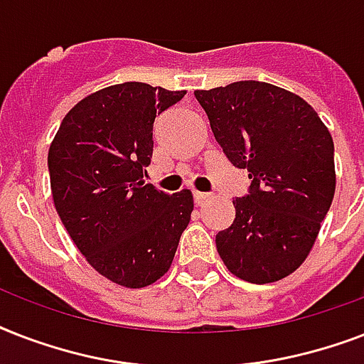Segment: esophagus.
I'll use <instances>...</instances> for the list:
<instances>
[{
	"mask_svg": "<svg viewBox=\"0 0 364 364\" xmlns=\"http://www.w3.org/2000/svg\"><path fill=\"white\" fill-rule=\"evenodd\" d=\"M193 196H194V202H196V204H198V205H202V204H204V202H208V200L211 198V194L198 193V191H196V193H194Z\"/></svg>",
	"mask_w": 364,
	"mask_h": 364,
	"instance_id": "esophagus-1",
	"label": "esophagus"
}]
</instances>
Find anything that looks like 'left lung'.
Wrapping results in <instances>:
<instances>
[{
  "label": "left lung",
  "mask_w": 364,
  "mask_h": 364,
  "mask_svg": "<svg viewBox=\"0 0 364 364\" xmlns=\"http://www.w3.org/2000/svg\"><path fill=\"white\" fill-rule=\"evenodd\" d=\"M223 153L249 171L236 219L215 236L234 276L272 283L293 274L314 247L333 204L334 143L308 102L260 81L194 92Z\"/></svg>",
  "instance_id": "8db88e82"
}]
</instances>
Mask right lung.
Masks as SVG:
<instances>
[{"instance_id":"add662e5","label":"right lung","mask_w":364,"mask_h":364,"mask_svg":"<svg viewBox=\"0 0 364 364\" xmlns=\"http://www.w3.org/2000/svg\"><path fill=\"white\" fill-rule=\"evenodd\" d=\"M185 90L122 82L81 100L50 149L54 208L88 264L122 287H147L170 270L194 202L143 181L156 115Z\"/></svg>"}]
</instances>
